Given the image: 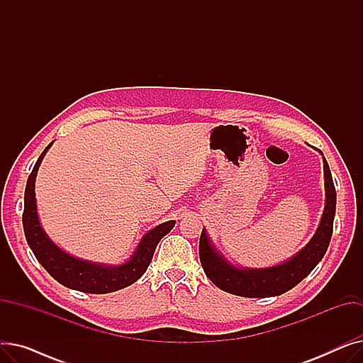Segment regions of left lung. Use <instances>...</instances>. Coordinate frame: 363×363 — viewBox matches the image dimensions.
<instances>
[{
    "label": "left lung",
    "mask_w": 363,
    "mask_h": 363,
    "mask_svg": "<svg viewBox=\"0 0 363 363\" xmlns=\"http://www.w3.org/2000/svg\"><path fill=\"white\" fill-rule=\"evenodd\" d=\"M323 172H325L327 203L318 231L309 244L298 252L293 259L278 266L266 269H237L235 266L225 262L212 247L204 230L200 235L199 255L204 274L220 290L241 297H272L279 296L306 278L315 266L325 255L331 235L335 215V186L333 182L331 170L323 159Z\"/></svg>",
    "instance_id": "1"
}]
</instances>
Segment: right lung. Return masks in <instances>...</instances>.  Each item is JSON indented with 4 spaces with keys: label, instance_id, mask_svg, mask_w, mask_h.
Segmentation results:
<instances>
[{
    "label": "right lung",
    "instance_id": "obj_1",
    "mask_svg": "<svg viewBox=\"0 0 363 363\" xmlns=\"http://www.w3.org/2000/svg\"><path fill=\"white\" fill-rule=\"evenodd\" d=\"M50 145L41 152L40 159L36 160L25 189L23 230L26 241L35 257L55 281H59L65 287L72 290L91 294H106L128 287V285L133 284L144 275L159 241L175 226V220H167L145 234L132 259L121 266L89 263L69 256L47 237L40 225V220H38L35 178L38 174V167H40Z\"/></svg>",
    "mask_w": 363,
    "mask_h": 363
}]
</instances>
